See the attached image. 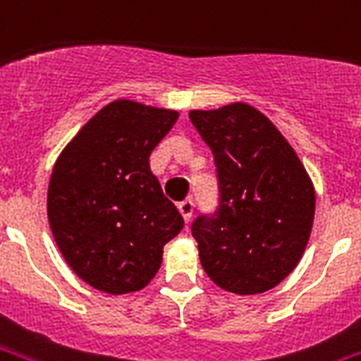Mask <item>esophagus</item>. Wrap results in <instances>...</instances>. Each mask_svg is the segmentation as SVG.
Returning a JSON list of instances; mask_svg holds the SVG:
<instances>
[{"mask_svg":"<svg viewBox=\"0 0 361 361\" xmlns=\"http://www.w3.org/2000/svg\"><path fill=\"white\" fill-rule=\"evenodd\" d=\"M178 208H180V212H181V216H183V220H185V221L191 220V214H193V208H195V204H193V201H191V199H185V201H181L180 204H178Z\"/></svg>","mask_w":361,"mask_h":361,"instance_id":"obj_1","label":"esophagus"}]
</instances>
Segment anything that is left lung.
<instances>
[{
    "label": "left lung",
    "mask_w": 361,
    "mask_h": 361,
    "mask_svg": "<svg viewBox=\"0 0 361 361\" xmlns=\"http://www.w3.org/2000/svg\"><path fill=\"white\" fill-rule=\"evenodd\" d=\"M214 154L220 207L191 226L202 269L224 290L260 295L296 268L308 245L316 191L274 122L247 103L191 111Z\"/></svg>",
    "instance_id": "left-lung-1"
}]
</instances>
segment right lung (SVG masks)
I'll use <instances>...</instances> for the list:
<instances>
[{
    "label": "right lung",
    "instance_id": "1",
    "mask_svg": "<svg viewBox=\"0 0 361 361\" xmlns=\"http://www.w3.org/2000/svg\"><path fill=\"white\" fill-rule=\"evenodd\" d=\"M178 111L116 99L87 120L59 154L47 189L53 239L72 271L109 295L141 290L183 218L149 157Z\"/></svg>",
    "mask_w": 361,
    "mask_h": 361
}]
</instances>
